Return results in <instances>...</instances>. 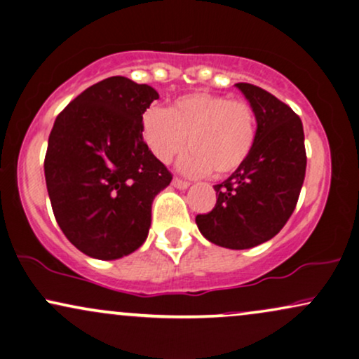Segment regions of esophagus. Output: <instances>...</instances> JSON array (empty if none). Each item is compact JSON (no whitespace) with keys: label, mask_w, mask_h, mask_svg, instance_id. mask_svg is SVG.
Returning a JSON list of instances; mask_svg holds the SVG:
<instances>
[{"label":"esophagus","mask_w":359,"mask_h":359,"mask_svg":"<svg viewBox=\"0 0 359 359\" xmlns=\"http://www.w3.org/2000/svg\"><path fill=\"white\" fill-rule=\"evenodd\" d=\"M172 185H174L175 189H180V191H185V189H187L191 184L185 182V180H182V179H177V177H175V179L172 180Z\"/></svg>","instance_id":"34e87169"}]
</instances>
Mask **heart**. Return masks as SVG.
<instances>
[{"label":"heart","mask_w":359,"mask_h":359,"mask_svg":"<svg viewBox=\"0 0 359 359\" xmlns=\"http://www.w3.org/2000/svg\"><path fill=\"white\" fill-rule=\"evenodd\" d=\"M142 137L158 162L180 158V170L222 177L236 172L252 154L257 138V116L252 105L227 95L194 92L177 98L170 109L150 107L142 116Z\"/></svg>","instance_id":"obj_1"}]
</instances>
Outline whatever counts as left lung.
Instances as JSON below:
<instances>
[{
    "label": "left lung",
    "mask_w": 359,
    "mask_h": 359,
    "mask_svg": "<svg viewBox=\"0 0 359 359\" xmlns=\"http://www.w3.org/2000/svg\"><path fill=\"white\" fill-rule=\"evenodd\" d=\"M236 86L256 111V145L243 167L214 185L215 207L196 224L215 245L250 249L273 239L294 212L306 174L304 132L299 116L274 95L250 83Z\"/></svg>",
    "instance_id": "left-lung-1"
}]
</instances>
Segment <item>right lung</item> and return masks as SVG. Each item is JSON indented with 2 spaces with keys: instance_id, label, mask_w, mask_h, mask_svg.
<instances>
[{
  "instance_id": "right-lung-1",
  "label": "right lung",
  "mask_w": 359,
  "mask_h": 359,
  "mask_svg": "<svg viewBox=\"0 0 359 359\" xmlns=\"http://www.w3.org/2000/svg\"><path fill=\"white\" fill-rule=\"evenodd\" d=\"M158 93L125 76L81 92L56 116L45 157L56 222L86 256L114 261L145 243L152 202L172 174L142 137Z\"/></svg>"
}]
</instances>
